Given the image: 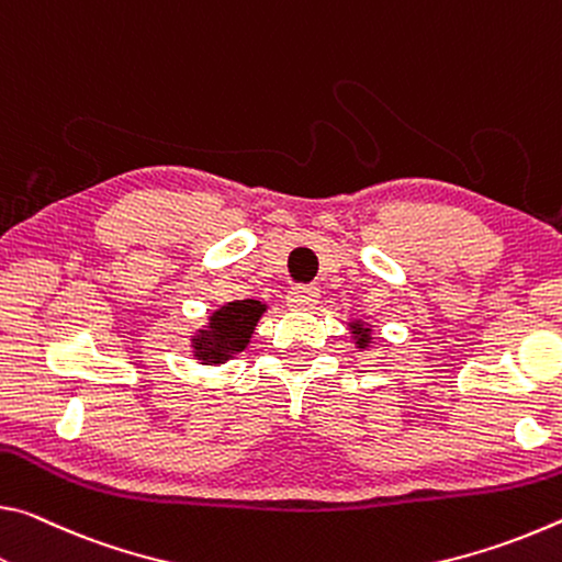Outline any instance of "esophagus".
Returning a JSON list of instances; mask_svg holds the SVG:
<instances>
[{"instance_id": "34e87169", "label": "esophagus", "mask_w": 562, "mask_h": 562, "mask_svg": "<svg viewBox=\"0 0 562 562\" xmlns=\"http://www.w3.org/2000/svg\"><path fill=\"white\" fill-rule=\"evenodd\" d=\"M286 303H289L291 308H296V311L314 308L316 303H318V289L316 286H303V283H299V286H293L289 291Z\"/></svg>"}]
</instances>
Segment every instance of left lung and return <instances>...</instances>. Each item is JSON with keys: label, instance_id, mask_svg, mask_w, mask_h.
<instances>
[{"label": "left lung", "instance_id": "1", "mask_svg": "<svg viewBox=\"0 0 562 562\" xmlns=\"http://www.w3.org/2000/svg\"><path fill=\"white\" fill-rule=\"evenodd\" d=\"M353 328H356V334L361 336V338H358V344H368V334H366V330H361V326H353Z\"/></svg>", "mask_w": 562, "mask_h": 562}]
</instances>
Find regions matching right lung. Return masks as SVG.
I'll return each instance as SVG.
<instances>
[{"instance_id":"add662e5","label":"right lung","mask_w":562,"mask_h":562,"mask_svg":"<svg viewBox=\"0 0 562 562\" xmlns=\"http://www.w3.org/2000/svg\"><path fill=\"white\" fill-rule=\"evenodd\" d=\"M263 311V303L259 301H232L218 308L209 321V330H201L196 338L194 348L199 361L218 363L236 351H244Z\"/></svg>"}]
</instances>
